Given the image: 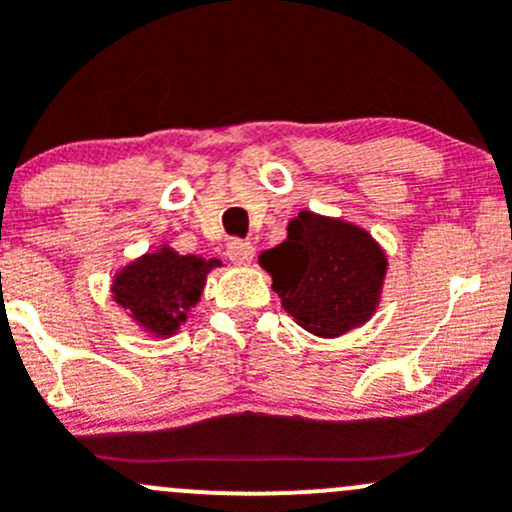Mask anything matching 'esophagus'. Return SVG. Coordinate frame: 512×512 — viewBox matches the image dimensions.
I'll list each match as a JSON object with an SVG mask.
<instances>
[{
  "mask_svg": "<svg viewBox=\"0 0 512 512\" xmlns=\"http://www.w3.org/2000/svg\"><path fill=\"white\" fill-rule=\"evenodd\" d=\"M252 255H255V247L247 240H230L227 242V257H230L235 265H250Z\"/></svg>",
  "mask_w": 512,
  "mask_h": 512,
  "instance_id": "34e87169",
  "label": "esophagus"
}]
</instances>
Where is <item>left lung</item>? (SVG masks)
Wrapping results in <instances>:
<instances>
[{"label": "left lung", "instance_id": "obj_1", "mask_svg": "<svg viewBox=\"0 0 512 512\" xmlns=\"http://www.w3.org/2000/svg\"><path fill=\"white\" fill-rule=\"evenodd\" d=\"M260 265L294 322L332 339L369 322L389 262L361 227L302 210L289 220L287 240L262 252Z\"/></svg>", "mask_w": 512, "mask_h": 512}]
</instances>
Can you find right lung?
<instances>
[{
    "label": "right lung",
    "instance_id": "1",
    "mask_svg": "<svg viewBox=\"0 0 512 512\" xmlns=\"http://www.w3.org/2000/svg\"><path fill=\"white\" fill-rule=\"evenodd\" d=\"M220 260L178 255L173 247L138 257L113 280V299L156 337H170L198 304L205 280Z\"/></svg>",
    "mask_w": 512,
    "mask_h": 512
}]
</instances>
